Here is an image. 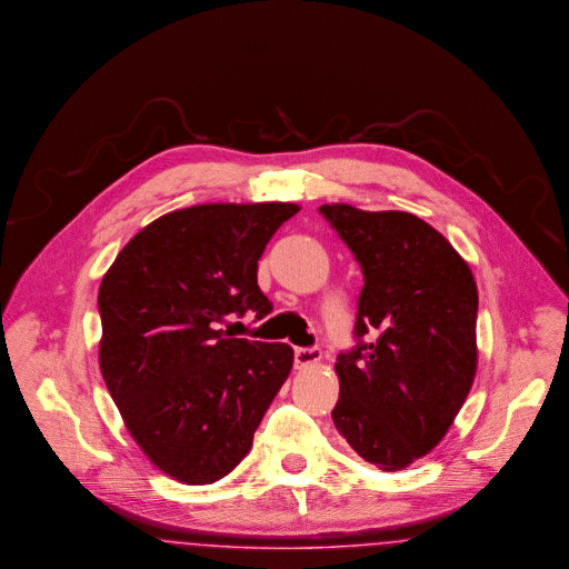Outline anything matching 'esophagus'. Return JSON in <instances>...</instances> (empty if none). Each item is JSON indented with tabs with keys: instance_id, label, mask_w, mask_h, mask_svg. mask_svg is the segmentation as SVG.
I'll use <instances>...</instances> for the list:
<instances>
[{
	"instance_id": "esophagus-1",
	"label": "esophagus",
	"mask_w": 569,
	"mask_h": 569,
	"mask_svg": "<svg viewBox=\"0 0 569 569\" xmlns=\"http://www.w3.org/2000/svg\"><path fill=\"white\" fill-rule=\"evenodd\" d=\"M319 360H321V351L316 347H296V368H309V366L318 365Z\"/></svg>"
}]
</instances>
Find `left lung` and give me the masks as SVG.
<instances>
[{
	"label": "left lung",
	"mask_w": 569,
	"mask_h": 569,
	"mask_svg": "<svg viewBox=\"0 0 569 569\" xmlns=\"http://www.w3.org/2000/svg\"><path fill=\"white\" fill-rule=\"evenodd\" d=\"M365 273L353 335L339 353L332 421L383 472L405 470L449 432L477 375V283L468 262L407 211L321 204Z\"/></svg>",
	"instance_id": "1"
}]
</instances>
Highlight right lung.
Instances as JSON below:
<instances>
[{"instance_id":"obj_1","label":"right lung","mask_w":569,"mask_h":569,"mask_svg":"<svg viewBox=\"0 0 569 569\" xmlns=\"http://www.w3.org/2000/svg\"><path fill=\"white\" fill-rule=\"evenodd\" d=\"M295 203L194 204L141 228L99 288V366L146 457L183 485H209L250 453L295 351L228 339L218 326L271 300L258 260Z\"/></svg>"}]
</instances>
